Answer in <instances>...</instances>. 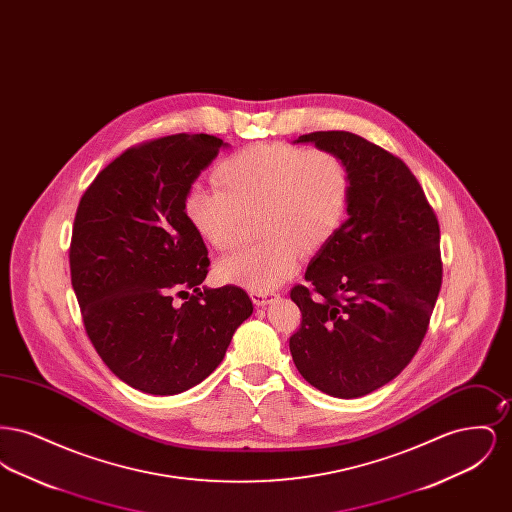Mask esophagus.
<instances>
[{"label": "esophagus", "mask_w": 512, "mask_h": 512, "mask_svg": "<svg viewBox=\"0 0 512 512\" xmlns=\"http://www.w3.org/2000/svg\"><path fill=\"white\" fill-rule=\"evenodd\" d=\"M251 301L257 305V307H265L268 305L274 297H276V292H251Z\"/></svg>", "instance_id": "obj_1"}]
</instances>
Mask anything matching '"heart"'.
Here are the masks:
<instances>
[{
	"label": "heart",
	"instance_id": "obj_1",
	"mask_svg": "<svg viewBox=\"0 0 512 512\" xmlns=\"http://www.w3.org/2000/svg\"><path fill=\"white\" fill-rule=\"evenodd\" d=\"M219 190L194 186L184 213L195 234L226 251L238 244L245 217L257 213V244L217 263V278L253 292L278 288L293 274L299 253L328 244L347 213L351 176L340 155L328 149L282 144L249 146L220 161Z\"/></svg>",
	"mask_w": 512,
	"mask_h": 512
}]
</instances>
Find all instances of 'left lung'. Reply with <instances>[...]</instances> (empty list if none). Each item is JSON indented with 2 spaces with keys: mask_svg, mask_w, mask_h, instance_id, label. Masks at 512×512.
<instances>
[{
  "mask_svg": "<svg viewBox=\"0 0 512 512\" xmlns=\"http://www.w3.org/2000/svg\"><path fill=\"white\" fill-rule=\"evenodd\" d=\"M293 144L334 151L351 176L347 219L290 293L303 317L293 363L317 390L363 397L424 340L441 288L438 219L409 167L365 138L330 130Z\"/></svg>",
  "mask_w": 512,
  "mask_h": 512,
  "instance_id": "left-lung-1",
  "label": "left lung"
}]
</instances>
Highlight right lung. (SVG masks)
Returning a JSON list of instances; mask_svg holds the SVG:
<instances>
[{"label":"right lung","mask_w":512,"mask_h":512,"mask_svg":"<svg viewBox=\"0 0 512 512\" xmlns=\"http://www.w3.org/2000/svg\"><path fill=\"white\" fill-rule=\"evenodd\" d=\"M224 147L209 134L130 147L78 203L69 261L86 334L134 390L176 395L194 388L253 313L238 286L199 288L209 257L184 213L188 190ZM176 292L191 299L176 306Z\"/></svg>","instance_id":"add662e5"}]
</instances>
